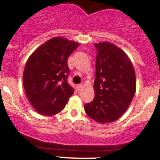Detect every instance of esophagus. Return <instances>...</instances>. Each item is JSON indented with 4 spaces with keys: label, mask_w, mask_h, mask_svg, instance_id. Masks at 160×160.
I'll list each match as a JSON object with an SVG mask.
<instances>
[{
    "label": "esophagus",
    "mask_w": 160,
    "mask_h": 160,
    "mask_svg": "<svg viewBox=\"0 0 160 160\" xmlns=\"http://www.w3.org/2000/svg\"><path fill=\"white\" fill-rule=\"evenodd\" d=\"M82 88H83V85H82V84H77V89L78 90V91H80V90H82Z\"/></svg>",
    "instance_id": "obj_1"
}]
</instances>
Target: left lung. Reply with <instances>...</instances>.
I'll return each mask as SVG.
<instances>
[{"mask_svg":"<svg viewBox=\"0 0 160 160\" xmlns=\"http://www.w3.org/2000/svg\"><path fill=\"white\" fill-rule=\"evenodd\" d=\"M94 98L85 104L84 110L98 123H112L131 105L136 91L135 72L126 53L115 44L101 42L94 44Z\"/></svg>","mask_w":160,"mask_h":160,"instance_id":"8db88e82","label":"left lung"}]
</instances>
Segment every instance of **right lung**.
Wrapping results in <instances>:
<instances>
[{
	"mask_svg": "<svg viewBox=\"0 0 160 160\" xmlns=\"http://www.w3.org/2000/svg\"><path fill=\"white\" fill-rule=\"evenodd\" d=\"M80 44L56 37L40 46L28 58L23 86L34 109L44 116L60 112L74 89L68 83L67 60Z\"/></svg>",
	"mask_w": 160,
	"mask_h": 160,
	"instance_id": "1",
	"label": "right lung"
}]
</instances>
